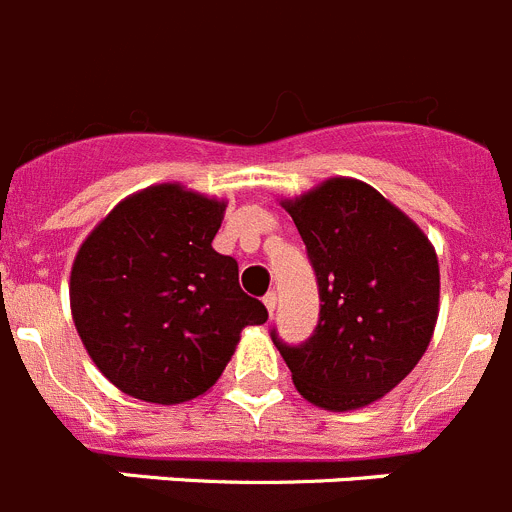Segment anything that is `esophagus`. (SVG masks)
<instances>
[{
	"mask_svg": "<svg viewBox=\"0 0 512 512\" xmlns=\"http://www.w3.org/2000/svg\"><path fill=\"white\" fill-rule=\"evenodd\" d=\"M275 301H278V299H275V293H273V291L265 293V296H262V304H265V309H268V314H273V311H275Z\"/></svg>",
	"mask_w": 512,
	"mask_h": 512,
	"instance_id": "esophagus-1",
	"label": "esophagus"
}]
</instances>
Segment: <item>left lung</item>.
Returning <instances> with one entry per match:
<instances>
[{"label": "left lung", "instance_id": "1", "mask_svg": "<svg viewBox=\"0 0 512 512\" xmlns=\"http://www.w3.org/2000/svg\"><path fill=\"white\" fill-rule=\"evenodd\" d=\"M319 286V322L301 345L273 335L301 397L348 412L389 394L428 350L441 273L420 226L371 185L332 177L283 203Z\"/></svg>", "mask_w": 512, "mask_h": 512}]
</instances>
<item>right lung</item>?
I'll list each match as a JSON object with an SVG mask.
<instances>
[{
  "label": "right lung",
  "instance_id": "right-lung-1",
  "mask_svg": "<svg viewBox=\"0 0 512 512\" xmlns=\"http://www.w3.org/2000/svg\"><path fill=\"white\" fill-rule=\"evenodd\" d=\"M226 203L175 182L121 201L71 265V317L105 379L144 402L180 404L216 384L239 332L268 309L211 242Z\"/></svg>",
  "mask_w": 512,
  "mask_h": 512
}]
</instances>
